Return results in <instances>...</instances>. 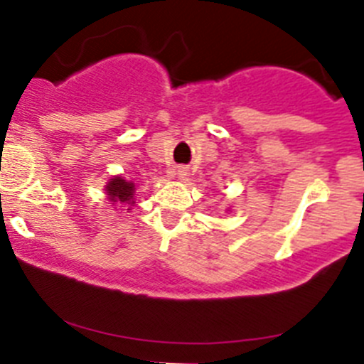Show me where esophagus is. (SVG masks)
<instances>
[{"mask_svg": "<svg viewBox=\"0 0 364 364\" xmlns=\"http://www.w3.org/2000/svg\"><path fill=\"white\" fill-rule=\"evenodd\" d=\"M178 176L182 178V176H184V171H178Z\"/></svg>", "mask_w": 364, "mask_h": 364, "instance_id": "esophagus-1", "label": "esophagus"}]
</instances>
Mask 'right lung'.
Returning <instances> with one entry per match:
<instances>
[{"instance_id": "right-lung-1", "label": "right lung", "mask_w": 364, "mask_h": 364, "mask_svg": "<svg viewBox=\"0 0 364 364\" xmlns=\"http://www.w3.org/2000/svg\"><path fill=\"white\" fill-rule=\"evenodd\" d=\"M109 195V200L118 202V204H134V184L133 182H127L122 176H114L105 188Z\"/></svg>"}]
</instances>
